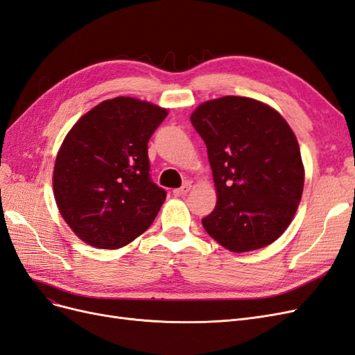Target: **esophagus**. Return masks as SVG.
Masks as SVG:
<instances>
[{
  "label": "esophagus",
  "mask_w": 355,
  "mask_h": 355,
  "mask_svg": "<svg viewBox=\"0 0 355 355\" xmlns=\"http://www.w3.org/2000/svg\"><path fill=\"white\" fill-rule=\"evenodd\" d=\"M191 184H185V185H182L180 188H178V189H173V196H176V197H184V196H187L188 192L191 191Z\"/></svg>",
  "instance_id": "1"
}]
</instances>
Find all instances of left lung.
<instances>
[{"mask_svg":"<svg viewBox=\"0 0 355 355\" xmlns=\"http://www.w3.org/2000/svg\"><path fill=\"white\" fill-rule=\"evenodd\" d=\"M191 123L207 146L216 207L202 218L213 240L235 253L274 243L304 191L299 144L271 106L241 96L201 103Z\"/></svg>","mask_w":355,"mask_h":355,"instance_id":"obj_1","label":"left lung"}]
</instances>
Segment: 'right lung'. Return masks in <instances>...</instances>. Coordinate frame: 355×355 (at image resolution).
<instances>
[{"instance_id": "add662e5", "label": "right lung", "mask_w": 355, "mask_h": 355, "mask_svg": "<svg viewBox=\"0 0 355 355\" xmlns=\"http://www.w3.org/2000/svg\"><path fill=\"white\" fill-rule=\"evenodd\" d=\"M167 114L120 96L73 124L56 157L53 191L80 240L114 250L151 227L166 191L149 176L148 141Z\"/></svg>"}]
</instances>
